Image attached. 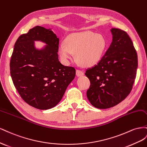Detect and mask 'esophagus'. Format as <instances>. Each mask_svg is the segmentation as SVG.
<instances>
[{
    "label": "esophagus",
    "instance_id": "1",
    "mask_svg": "<svg viewBox=\"0 0 147 147\" xmlns=\"http://www.w3.org/2000/svg\"><path fill=\"white\" fill-rule=\"evenodd\" d=\"M84 75V72L82 71L80 69H77L76 70V76L79 77V76H82Z\"/></svg>",
    "mask_w": 147,
    "mask_h": 147
}]
</instances>
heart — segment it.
<instances>
[{
	"label": "heart",
	"instance_id": "heart-1",
	"mask_svg": "<svg viewBox=\"0 0 147 147\" xmlns=\"http://www.w3.org/2000/svg\"><path fill=\"white\" fill-rule=\"evenodd\" d=\"M107 47L105 38L100 34L91 31L73 33L61 44L58 52L64 61L68 63L73 58L84 67L94 66L102 59Z\"/></svg>",
	"mask_w": 147,
	"mask_h": 147
}]
</instances>
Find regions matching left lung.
I'll return each mask as SVG.
<instances>
[{
	"label": "left lung",
	"instance_id": "left-lung-1",
	"mask_svg": "<svg viewBox=\"0 0 147 147\" xmlns=\"http://www.w3.org/2000/svg\"><path fill=\"white\" fill-rule=\"evenodd\" d=\"M112 42L104 56L86 76L90 86L87 97L94 107L107 109L122 102L131 92L138 66L137 52L126 32L112 28Z\"/></svg>",
	"mask_w": 147,
	"mask_h": 147
}]
</instances>
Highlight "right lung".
<instances>
[{
    "label": "right lung",
    "instance_id": "right-lung-1",
    "mask_svg": "<svg viewBox=\"0 0 147 147\" xmlns=\"http://www.w3.org/2000/svg\"><path fill=\"white\" fill-rule=\"evenodd\" d=\"M34 41L46 44L36 49ZM59 38L51 30L37 26L16 40L10 68L13 84L24 101L39 110H48L60 102L76 75L73 67L58 60Z\"/></svg>",
    "mask_w": 147,
    "mask_h": 147
}]
</instances>
